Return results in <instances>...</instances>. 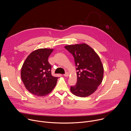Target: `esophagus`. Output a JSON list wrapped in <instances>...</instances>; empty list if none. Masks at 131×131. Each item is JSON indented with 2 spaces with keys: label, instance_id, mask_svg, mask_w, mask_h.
I'll use <instances>...</instances> for the list:
<instances>
[{
  "label": "esophagus",
  "instance_id": "1",
  "mask_svg": "<svg viewBox=\"0 0 131 131\" xmlns=\"http://www.w3.org/2000/svg\"><path fill=\"white\" fill-rule=\"evenodd\" d=\"M68 75H69V73H68V72H66L64 74V76L65 77H68Z\"/></svg>",
  "mask_w": 131,
  "mask_h": 131
}]
</instances>
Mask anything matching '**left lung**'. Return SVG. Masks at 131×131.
I'll use <instances>...</instances> for the list:
<instances>
[{
    "label": "left lung",
    "instance_id": "1",
    "mask_svg": "<svg viewBox=\"0 0 131 131\" xmlns=\"http://www.w3.org/2000/svg\"><path fill=\"white\" fill-rule=\"evenodd\" d=\"M74 58L76 66L77 82L71 86L74 95L86 97L93 94L102 82L104 68L97 54L85 43L67 45L65 47Z\"/></svg>",
    "mask_w": 131,
    "mask_h": 131
}]
</instances>
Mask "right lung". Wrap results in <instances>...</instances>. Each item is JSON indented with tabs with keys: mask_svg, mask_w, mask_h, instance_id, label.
Masks as SVG:
<instances>
[{
	"mask_svg": "<svg viewBox=\"0 0 131 131\" xmlns=\"http://www.w3.org/2000/svg\"><path fill=\"white\" fill-rule=\"evenodd\" d=\"M53 49H39L32 52L21 68L22 80L32 94L44 96L50 93L57 84L58 77L51 74V65L48 62Z\"/></svg>",
	"mask_w": 131,
	"mask_h": 131,
	"instance_id": "add662e5",
	"label": "right lung"
}]
</instances>
